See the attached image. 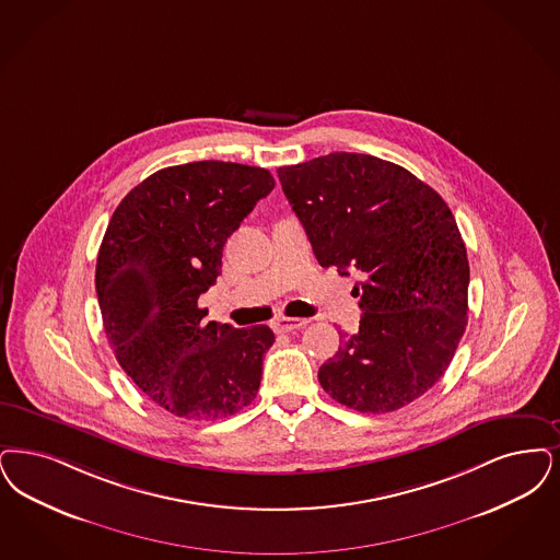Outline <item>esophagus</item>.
Wrapping results in <instances>:
<instances>
[{
    "label": "esophagus",
    "mask_w": 560,
    "mask_h": 560,
    "mask_svg": "<svg viewBox=\"0 0 560 560\" xmlns=\"http://www.w3.org/2000/svg\"><path fill=\"white\" fill-rule=\"evenodd\" d=\"M306 323H308L306 318L281 316V318H277V320L272 323V329H275L277 334H290V331H295V329H302Z\"/></svg>",
    "instance_id": "34e87169"
}]
</instances>
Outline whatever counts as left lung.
<instances>
[{
	"instance_id": "obj_1",
	"label": "left lung",
	"mask_w": 560,
	"mask_h": 560,
	"mask_svg": "<svg viewBox=\"0 0 560 560\" xmlns=\"http://www.w3.org/2000/svg\"><path fill=\"white\" fill-rule=\"evenodd\" d=\"M279 180L320 267L362 272L359 334H339L323 389L359 412H392L442 375L467 327L469 260L446 201L402 166L334 152Z\"/></svg>"
}]
</instances>
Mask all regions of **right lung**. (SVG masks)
<instances>
[{
  "label": "right lung",
  "mask_w": 560,
  "mask_h": 560,
  "mask_svg": "<svg viewBox=\"0 0 560 560\" xmlns=\"http://www.w3.org/2000/svg\"><path fill=\"white\" fill-rule=\"evenodd\" d=\"M272 187L267 168L200 160L150 175L114 210L95 267L104 331L125 373L175 417L223 419L258 394L272 331L206 320L198 298Z\"/></svg>",
  "instance_id": "add662e5"
}]
</instances>
